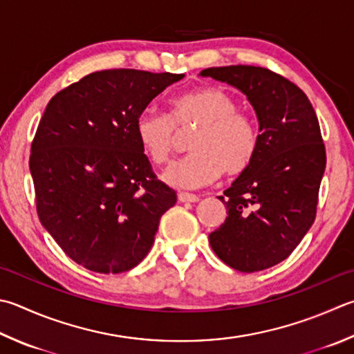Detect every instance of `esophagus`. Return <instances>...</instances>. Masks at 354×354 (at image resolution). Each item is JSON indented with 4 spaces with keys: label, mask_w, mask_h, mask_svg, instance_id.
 <instances>
[{
    "label": "esophagus",
    "mask_w": 354,
    "mask_h": 354,
    "mask_svg": "<svg viewBox=\"0 0 354 354\" xmlns=\"http://www.w3.org/2000/svg\"><path fill=\"white\" fill-rule=\"evenodd\" d=\"M178 200L180 202H198V196L196 194H189V192H178Z\"/></svg>",
    "instance_id": "obj_1"
}]
</instances>
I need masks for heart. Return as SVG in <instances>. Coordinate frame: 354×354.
Returning <instances> with one entry per match:
<instances>
[{
  "instance_id": "obj_1",
  "label": "heart",
  "mask_w": 354,
  "mask_h": 354,
  "mask_svg": "<svg viewBox=\"0 0 354 354\" xmlns=\"http://www.w3.org/2000/svg\"><path fill=\"white\" fill-rule=\"evenodd\" d=\"M239 109L237 100L220 88H198L172 97L169 115L145 111L136 122V134L152 163L166 165L176 148L177 131L196 128L188 140V156L171 165L166 183L178 188L208 185L222 174H242L259 148L254 120Z\"/></svg>"
}]
</instances>
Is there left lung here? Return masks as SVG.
<instances>
[{"instance_id":"1","label":"left lung","mask_w":354,"mask_h":354,"mask_svg":"<svg viewBox=\"0 0 354 354\" xmlns=\"http://www.w3.org/2000/svg\"><path fill=\"white\" fill-rule=\"evenodd\" d=\"M200 73L236 86L259 118L257 154L220 196L228 217L209 243L231 268L262 271L288 257L315 222L326 165L321 126L305 92L281 73L243 64Z\"/></svg>"}]
</instances>
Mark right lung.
<instances>
[{"instance_id":"add662e5","label":"right lung","mask_w":354,"mask_h":354,"mask_svg":"<svg viewBox=\"0 0 354 354\" xmlns=\"http://www.w3.org/2000/svg\"><path fill=\"white\" fill-rule=\"evenodd\" d=\"M183 73L108 69L52 97L32 140L39 222L86 270L118 274L154 243L177 194L160 182L136 134L152 98Z\"/></svg>"}]
</instances>
